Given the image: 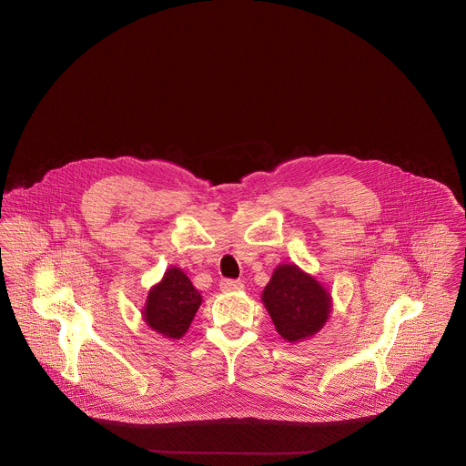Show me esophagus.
Here are the masks:
<instances>
[{"label":"esophagus","instance_id":"34e87169","mask_svg":"<svg viewBox=\"0 0 466 466\" xmlns=\"http://www.w3.org/2000/svg\"><path fill=\"white\" fill-rule=\"evenodd\" d=\"M219 288L223 291H239L243 289V282L239 279H223L219 282Z\"/></svg>","mask_w":466,"mask_h":466}]
</instances>
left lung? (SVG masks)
Here are the masks:
<instances>
[{"label": "left lung", "instance_id": "obj_1", "mask_svg": "<svg viewBox=\"0 0 466 466\" xmlns=\"http://www.w3.org/2000/svg\"><path fill=\"white\" fill-rule=\"evenodd\" d=\"M280 337L297 342L317 333L329 315V295L295 265H280L263 291Z\"/></svg>", "mask_w": 466, "mask_h": 466}]
</instances>
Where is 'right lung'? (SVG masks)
I'll use <instances>...</instances> for the list:
<instances>
[{"instance_id": "right-lung-1", "label": "right lung", "mask_w": 466, "mask_h": 466, "mask_svg": "<svg viewBox=\"0 0 466 466\" xmlns=\"http://www.w3.org/2000/svg\"><path fill=\"white\" fill-rule=\"evenodd\" d=\"M199 304L201 295L186 274L178 268H171L166 272L162 282L149 291L144 317L155 331L180 339L188 329Z\"/></svg>"}]
</instances>
